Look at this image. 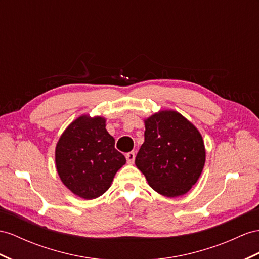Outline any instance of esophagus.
Listing matches in <instances>:
<instances>
[{
    "instance_id": "obj_1",
    "label": "esophagus",
    "mask_w": 259,
    "mask_h": 259,
    "mask_svg": "<svg viewBox=\"0 0 259 259\" xmlns=\"http://www.w3.org/2000/svg\"><path fill=\"white\" fill-rule=\"evenodd\" d=\"M125 158H127V163L128 164H132L135 162V158H136V154L135 152H129V153L125 154Z\"/></svg>"
}]
</instances>
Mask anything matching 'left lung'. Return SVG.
<instances>
[{"instance_id": "8db88e82", "label": "left lung", "mask_w": 259, "mask_h": 259, "mask_svg": "<svg viewBox=\"0 0 259 259\" xmlns=\"http://www.w3.org/2000/svg\"><path fill=\"white\" fill-rule=\"evenodd\" d=\"M144 123V143L136 156L137 167L158 194H186L200 177L205 162L200 132L174 110L157 112Z\"/></svg>"}]
</instances>
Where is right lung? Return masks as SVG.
<instances>
[{"label": "right lung", "instance_id": "add662e5", "mask_svg": "<svg viewBox=\"0 0 259 259\" xmlns=\"http://www.w3.org/2000/svg\"><path fill=\"white\" fill-rule=\"evenodd\" d=\"M105 122L102 117H78L65 129L56 147L57 170L62 183L88 200L102 196L125 164Z\"/></svg>", "mask_w": 259, "mask_h": 259}]
</instances>
